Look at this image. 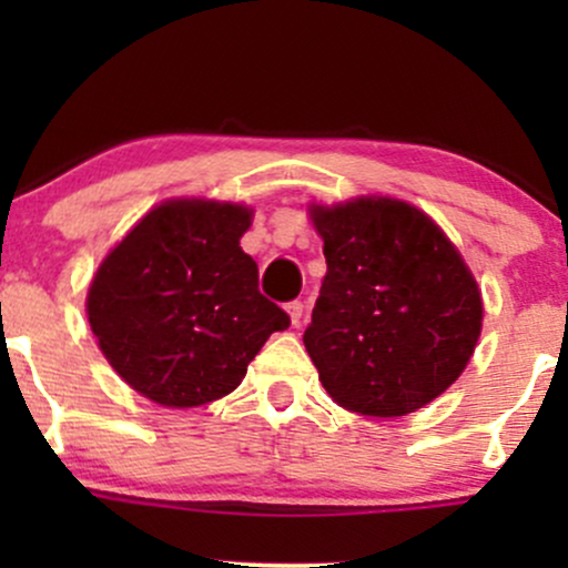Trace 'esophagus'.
I'll use <instances>...</instances> for the list:
<instances>
[{"mask_svg":"<svg viewBox=\"0 0 568 568\" xmlns=\"http://www.w3.org/2000/svg\"><path fill=\"white\" fill-rule=\"evenodd\" d=\"M285 310H288V317H291V323H293V325L302 323V315H304V302H298V298H296V302H288V304H285Z\"/></svg>","mask_w":568,"mask_h":568,"instance_id":"esophagus-1","label":"esophagus"}]
</instances>
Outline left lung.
I'll return each instance as SVG.
<instances>
[{
    "label": "left lung",
    "mask_w": 568,
    "mask_h": 568,
    "mask_svg": "<svg viewBox=\"0 0 568 568\" xmlns=\"http://www.w3.org/2000/svg\"><path fill=\"white\" fill-rule=\"evenodd\" d=\"M323 237L321 296L304 347L342 408L406 416L470 363L484 302L433 219L389 197L312 207Z\"/></svg>",
    "instance_id": "1"
}]
</instances>
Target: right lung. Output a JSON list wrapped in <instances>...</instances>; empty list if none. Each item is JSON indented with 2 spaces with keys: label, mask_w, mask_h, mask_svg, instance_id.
<instances>
[{
  "label": "right lung",
  "mask_w": 568,
  "mask_h": 568,
  "mask_svg": "<svg viewBox=\"0 0 568 568\" xmlns=\"http://www.w3.org/2000/svg\"><path fill=\"white\" fill-rule=\"evenodd\" d=\"M251 211L173 200L149 211L103 258L88 293L101 352L135 393L171 408L230 395L288 312L258 291L240 247Z\"/></svg>",
  "instance_id": "add662e5"
}]
</instances>
